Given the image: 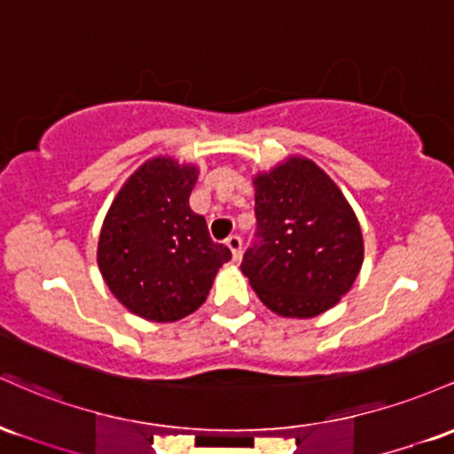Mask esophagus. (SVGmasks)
<instances>
[{
    "instance_id": "34e87169",
    "label": "esophagus",
    "mask_w": 454,
    "mask_h": 454,
    "mask_svg": "<svg viewBox=\"0 0 454 454\" xmlns=\"http://www.w3.org/2000/svg\"><path fill=\"white\" fill-rule=\"evenodd\" d=\"M227 247H229V251H231L233 259H238V257H240V253H242V238L240 236H229L227 238Z\"/></svg>"
}]
</instances>
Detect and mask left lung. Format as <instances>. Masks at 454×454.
<instances>
[{
	"label": "left lung",
	"mask_w": 454,
	"mask_h": 454,
	"mask_svg": "<svg viewBox=\"0 0 454 454\" xmlns=\"http://www.w3.org/2000/svg\"><path fill=\"white\" fill-rule=\"evenodd\" d=\"M253 186L257 231L240 268L254 294L283 317L333 309L364 259L360 223L343 192L304 156L257 173Z\"/></svg>",
	"instance_id": "1"
}]
</instances>
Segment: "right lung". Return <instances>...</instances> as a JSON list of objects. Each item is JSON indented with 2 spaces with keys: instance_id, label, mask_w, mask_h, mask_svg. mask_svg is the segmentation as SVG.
Segmentation results:
<instances>
[{
  "instance_id": "1",
  "label": "right lung",
  "mask_w": 454,
  "mask_h": 454,
  "mask_svg": "<svg viewBox=\"0 0 454 454\" xmlns=\"http://www.w3.org/2000/svg\"><path fill=\"white\" fill-rule=\"evenodd\" d=\"M195 165L169 156L145 160L106 212L98 268L106 287L130 313L177 322L206 302L218 268L231 259L214 242L206 218L188 206Z\"/></svg>"
}]
</instances>
